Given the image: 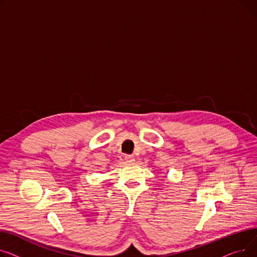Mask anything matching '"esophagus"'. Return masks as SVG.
<instances>
[{"mask_svg": "<svg viewBox=\"0 0 257 257\" xmlns=\"http://www.w3.org/2000/svg\"><path fill=\"white\" fill-rule=\"evenodd\" d=\"M124 160H125L126 163H134L135 162V158L133 156H128V155H126L124 157Z\"/></svg>", "mask_w": 257, "mask_h": 257, "instance_id": "esophagus-1", "label": "esophagus"}]
</instances>
